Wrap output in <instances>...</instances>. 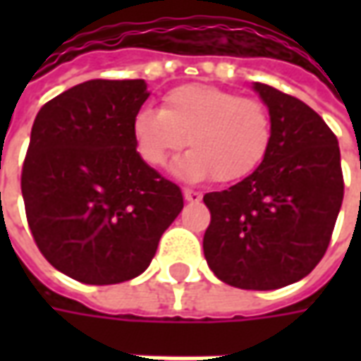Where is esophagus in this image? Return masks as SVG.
<instances>
[{
    "instance_id": "34e87169",
    "label": "esophagus",
    "mask_w": 361,
    "mask_h": 361,
    "mask_svg": "<svg viewBox=\"0 0 361 361\" xmlns=\"http://www.w3.org/2000/svg\"><path fill=\"white\" fill-rule=\"evenodd\" d=\"M183 197H185L188 203H199L203 199V195L199 191H193V189H183Z\"/></svg>"
}]
</instances>
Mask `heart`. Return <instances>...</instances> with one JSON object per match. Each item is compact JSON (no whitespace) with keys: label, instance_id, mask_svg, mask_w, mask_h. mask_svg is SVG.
Masks as SVG:
<instances>
[{"label":"heart","instance_id":"heart-1","mask_svg":"<svg viewBox=\"0 0 361 361\" xmlns=\"http://www.w3.org/2000/svg\"><path fill=\"white\" fill-rule=\"evenodd\" d=\"M135 147L152 168L191 147L172 170L188 181L232 183L263 164L272 141L271 114L253 98L211 85H181L162 98V110L142 108L133 118Z\"/></svg>","mask_w":361,"mask_h":361}]
</instances>
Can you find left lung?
<instances>
[{
  "instance_id": "1",
  "label": "left lung",
  "mask_w": 361,
  "mask_h": 361,
  "mask_svg": "<svg viewBox=\"0 0 361 361\" xmlns=\"http://www.w3.org/2000/svg\"><path fill=\"white\" fill-rule=\"evenodd\" d=\"M269 108L271 149L245 180L203 197L211 224L204 259L222 282L276 290L325 255L344 197L336 135L295 96L255 82Z\"/></svg>"
}]
</instances>
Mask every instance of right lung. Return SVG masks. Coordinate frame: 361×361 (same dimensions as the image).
Returning <instances> with one entry per match:
<instances>
[{"label":"right lung","instance_id":"obj_1","mask_svg":"<svg viewBox=\"0 0 361 361\" xmlns=\"http://www.w3.org/2000/svg\"><path fill=\"white\" fill-rule=\"evenodd\" d=\"M147 82L92 79L38 111L20 173L28 226L51 267L85 284L147 271L183 209L181 189L137 152Z\"/></svg>","mask_w":361,"mask_h":361}]
</instances>
